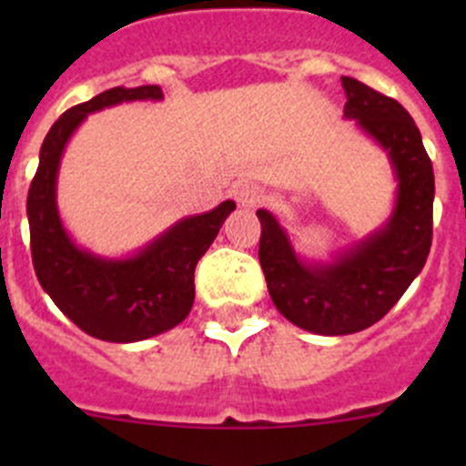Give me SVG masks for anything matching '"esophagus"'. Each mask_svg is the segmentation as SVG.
<instances>
[{"label":"esophagus","mask_w":466,"mask_h":466,"mask_svg":"<svg viewBox=\"0 0 466 466\" xmlns=\"http://www.w3.org/2000/svg\"><path fill=\"white\" fill-rule=\"evenodd\" d=\"M234 198L241 207H255L263 200V189L259 185H252V182H238L234 187Z\"/></svg>","instance_id":"esophagus-1"}]
</instances>
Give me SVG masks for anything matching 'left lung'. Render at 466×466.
I'll list each match as a JSON object with an SVG mask.
<instances>
[{"mask_svg": "<svg viewBox=\"0 0 466 466\" xmlns=\"http://www.w3.org/2000/svg\"><path fill=\"white\" fill-rule=\"evenodd\" d=\"M345 119L388 153L397 203L383 228L329 263L295 255L289 234L259 209V263L277 311L304 331L347 336L379 322L424 268L433 241L435 176L420 128L406 107L356 78L342 76Z\"/></svg>", "mask_w": 466, "mask_h": 466, "instance_id": "1", "label": "left lung"}]
</instances>
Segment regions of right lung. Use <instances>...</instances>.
<instances>
[{
    "mask_svg": "<svg viewBox=\"0 0 466 466\" xmlns=\"http://www.w3.org/2000/svg\"><path fill=\"white\" fill-rule=\"evenodd\" d=\"M159 101L157 86L112 87L74 106L51 126L26 198L37 281L78 329L107 342H137L168 331L194 307L196 263L214 243L234 200L189 216L126 259H103L69 238L56 207L60 157L89 112L124 101Z\"/></svg>",
    "mask_w": 466,
    "mask_h": 466,
    "instance_id": "1",
    "label": "right lung"
}]
</instances>
